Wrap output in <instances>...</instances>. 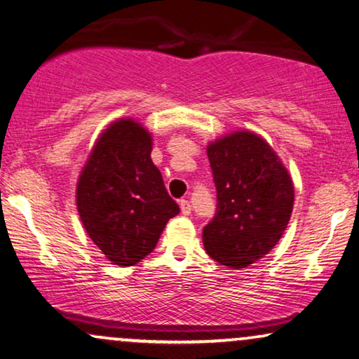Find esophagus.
<instances>
[{"mask_svg": "<svg viewBox=\"0 0 359 359\" xmlns=\"http://www.w3.org/2000/svg\"><path fill=\"white\" fill-rule=\"evenodd\" d=\"M179 205H180V211H182V215L189 216V215L191 213V206H190L189 201H187V200H180V201H179Z\"/></svg>", "mask_w": 359, "mask_h": 359, "instance_id": "34e87169", "label": "esophagus"}]
</instances>
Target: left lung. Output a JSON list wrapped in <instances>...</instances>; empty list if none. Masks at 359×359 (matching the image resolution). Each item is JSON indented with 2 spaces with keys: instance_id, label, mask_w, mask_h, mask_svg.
<instances>
[{
  "instance_id": "1",
  "label": "left lung",
  "mask_w": 359,
  "mask_h": 359,
  "mask_svg": "<svg viewBox=\"0 0 359 359\" xmlns=\"http://www.w3.org/2000/svg\"><path fill=\"white\" fill-rule=\"evenodd\" d=\"M218 194L203 228L206 254L232 270L264 259L281 239L294 205L291 175L254 131H232L206 146Z\"/></svg>"
}]
</instances>
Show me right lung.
<instances>
[{"label": "right lung", "mask_w": 359, "mask_h": 359, "mask_svg": "<svg viewBox=\"0 0 359 359\" xmlns=\"http://www.w3.org/2000/svg\"><path fill=\"white\" fill-rule=\"evenodd\" d=\"M153 136L133 118H118L90 149L76 185V206L88 236L118 266L154 250L179 205L151 159Z\"/></svg>", "instance_id": "add662e5"}]
</instances>
